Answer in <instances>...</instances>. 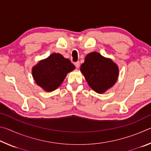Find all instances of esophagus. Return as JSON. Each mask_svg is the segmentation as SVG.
Instances as JSON below:
<instances>
[{"instance_id":"1","label":"esophagus","mask_w":151,"mask_h":151,"mask_svg":"<svg viewBox=\"0 0 151 151\" xmlns=\"http://www.w3.org/2000/svg\"><path fill=\"white\" fill-rule=\"evenodd\" d=\"M74 64H75L76 68H78L79 67H80V62H79V61H77V62H75Z\"/></svg>"}]
</instances>
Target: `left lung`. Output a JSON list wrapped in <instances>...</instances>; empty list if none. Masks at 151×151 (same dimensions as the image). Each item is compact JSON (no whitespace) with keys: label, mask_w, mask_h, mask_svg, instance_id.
Returning a JSON list of instances; mask_svg holds the SVG:
<instances>
[{"label":"left lung","mask_w":151,"mask_h":151,"mask_svg":"<svg viewBox=\"0 0 151 151\" xmlns=\"http://www.w3.org/2000/svg\"><path fill=\"white\" fill-rule=\"evenodd\" d=\"M81 71L88 85L98 93H103L112 87L119 75L118 66L111 59L96 52L86 55Z\"/></svg>","instance_id":"8db88e82"}]
</instances>
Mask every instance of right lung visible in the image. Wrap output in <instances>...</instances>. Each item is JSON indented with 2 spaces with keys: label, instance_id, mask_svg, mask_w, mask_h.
<instances>
[{
  "label": "right lung",
  "instance_id": "1",
  "mask_svg": "<svg viewBox=\"0 0 151 151\" xmlns=\"http://www.w3.org/2000/svg\"><path fill=\"white\" fill-rule=\"evenodd\" d=\"M75 68V65L69 59L58 53H54L33 67L32 76L38 85L46 91L50 92L57 89L67 73Z\"/></svg>",
  "mask_w": 151,
  "mask_h": 151
}]
</instances>
